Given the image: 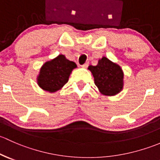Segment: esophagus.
Returning <instances> with one entry per match:
<instances>
[{
  "label": "esophagus",
  "mask_w": 160,
  "mask_h": 160,
  "mask_svg": "<svg viewBox=\"0 0 160 160\" xmlns=\"http://www.w3.org/2000/svg\"><path fill=\"white\" fill-rule=\"evenodd\" d=\"M88 66V62H86V63H85L84 65H82V67H83V68H87Z\"/></svg>",
  "instance_id": "obj_1"
}]
</instances>
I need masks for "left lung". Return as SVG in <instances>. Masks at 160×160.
Instances as JSON below:
<instances>
[{
	"label": "left lung",
	"mask_w": 160,
	"mask_h": 160,
	"mask_svg": "<svg viewBox=\"0 0 160 160\" xmlns=\"http://www.w3.org/2000/svg\"><path fill=\"white\" fill-rule=\"evenodd\" d=\"M94 77L95 84L104 95H115L123 88V72L119 65L103 57L98 65L88 66Z\"/></svg>",
	"instance_id": "8db88e82"
}]
</instances>
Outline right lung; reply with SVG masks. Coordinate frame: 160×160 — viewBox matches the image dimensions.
Here are the masks:
<instances>
[{
    "label": "right lung",
    "instance_id": "obj_1",
    "mask_svg": "<svg viewBox=\"0 0 160 160\" xmlns=\"http://www.w3.org/2000/svg\"><path fill=\"white\" fill-rule=\"evenodd\" d=\"M76 64L60 55L45 62L38 76V84L42 89L50 92H57L68 82L70 74Z\"/></svg>",
    "mask_w": 160,
    "mask_h": 160
}]
</instances>
